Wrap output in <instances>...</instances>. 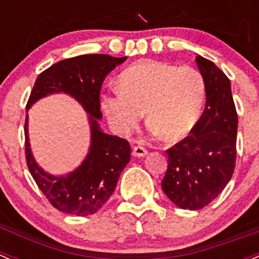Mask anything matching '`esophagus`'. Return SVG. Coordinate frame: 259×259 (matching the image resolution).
Returning a JSON list of instances; mask_svg holds the SVG:
<instances>
[{
	"mask_svg": "<svg viewBox=\"0 0 259 259\" xmlns=\"http://www.w3.org/2000/svg\"><path fill=\"white\" fill-rule=\"evenodd\" d=\"M132 153L136 157H142V156L147 155V150H146V147H143V146H133Z\"/></svg>",
	"mask_w": 259,
	"mask_h": 259,
	"instance_id": "1",
	"label": "esophagus"
}]
</instances>
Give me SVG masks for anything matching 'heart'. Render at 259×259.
<instances>
[{
  "label": "heart",
  "mask_w": 259,
  "mask_h": 259,
  "mask_svg": "<svg viewBox=\"0 0 259 259\" xmlns=\"http://www.w3.org/2000/svg\"><path fill=\"white\" fill-rule=\"evenodd\" d=\"M119 85L103 94L104 113L113 130L128 135L146 111L151 132L175 142L200 119L206 101L204 76L191 66L142 61L126 69Z\"/></svg>",
  "instance_id": "b5f03b06"
}]
</instances>
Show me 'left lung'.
<instances>
[{"label": "left lung", "instance_id": "8db88e82", "mask_svg": "<svg viewBox=\"0 0 259 259\" xmlns=\"http://www.w3.org/2000/svg\"><path fill=\"white\" fill-rule=\"evenodd\" d=\"M206 84L205 109L191 135L166 150L163 193L181 209L209 205L232 179L237 158L238 114L228 76L208 59H195Z\"/></svg>", "mask_w": 259, "mask_h": 259}]
</instances>
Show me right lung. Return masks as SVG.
<instances>
[{"label":"right lung","mask_w":259,"mask_h":259,"mask_svg":"<svg viewBox=\"0 0 259 259\" xmlns=\"http://www.w3.org/2000/svg\"><path fill=\"white\" fill-rule=\"evenodd\" d=\"M126 58L107 54H89L64 59L40 73L34 84L26 108L41 97L64 92L79 101L91 114L92 145L81 166L68 176H51L42 171L31 155L25 123V157L37 188L58 210L87 217L97 213L111 198L119 175L130 162L128 141L106 135L98 127L102 118L101 87L104 78Z\"/></svg>","instance_id":"obj_1"}]
</instances>
